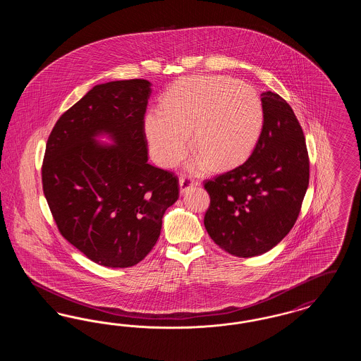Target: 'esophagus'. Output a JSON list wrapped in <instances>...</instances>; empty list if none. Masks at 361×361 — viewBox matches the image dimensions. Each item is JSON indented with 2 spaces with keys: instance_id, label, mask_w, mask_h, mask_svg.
Here are the masks:
<instances>
[{
  "instance_id": "34e87169",
  "label": "esophagus",
  "mask_w": 361,
  "mask_h": 361,
  "mask_svg": "<svg viewBox=\"0 0 361 361\" xmlns=\"http://www.w3.org/2000/svg\"><path fill=\"white\" fill-rule=\"evenodd\" d=\"M178 184H180V192H181V193H185V192H188L189 189L192 188V187L196 185V181H195L190 176H181Z\"/></svg>"
}]
</instances>
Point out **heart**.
<instances>
[{"instance_id": "1", "label": "heart", "mask_w": 361, "mask_h": 361, "mask_svg": "<svg viewBox=\"0 0 361 361\" xmlns=\"http://www.w3.org/2000/svg\"><path fill=\"white\" fill-rule=\"evenodd\" d=\"M262 127V108L256 90L224 75L188 77L169 89L162 111L145 118V134L155 161L172 168L192 145V169L209 161L214 168L237 164L250 153Z\"/></svg>"}]
</instances>
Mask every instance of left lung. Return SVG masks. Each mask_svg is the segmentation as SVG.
<instances>
[{"mask_svg": "<svg viewBox=\"0 0 361 361\" xmlns=\"http://www.w3.org/2000/svg\"><path fill=\"white\" fill-rule=\"evenodd\" d=\"M261 105L262 130L252 155L204 183L209 195L207 233L237 257H255L275 247L296 222L309 187L306 139L290 104L264 92Z\"/></svg>", "mask_w": 361, "mask_h": 361, "instance_id": "1", "label": "left lung"}]
</instances>
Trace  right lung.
Masks as SVG:
<instances>
[{"mask_svg": "<svg viewBox=\"0 0 361 361\" xmlns=\"http://www.w3.org/2000/svg\"><path fill=\"white\" fill-rule=\"evenodd\" d=\"M150 86L146 80L94 86L58 119L46 145L42 183L59 233L108 268L146 257L178 199L177 176L147 162ZM99 135L114 145L99 144Z\"/></svg>", "mask_w": 361, "mask_h": 361, "instance_id": "right-lung-1", "label": "right lung"}]
</instances>
